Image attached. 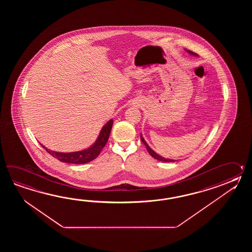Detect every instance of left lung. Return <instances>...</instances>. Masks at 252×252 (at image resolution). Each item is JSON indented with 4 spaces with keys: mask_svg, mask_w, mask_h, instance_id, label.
Returning a JSON list of instances; mask_svg holds the SVG:
<instances>
[{
    "mask_svg": "<svg viewBox=\"0 0 252 252\" xmlns=\"http://www.w3.org/2000/svg\"><path fill=\"white\" fill-rule=\"evenodd\" d=\"M188 53L190 54V55H192V56H194V57H196V56H198L196 53H193V51H191V50H188V49H185ZM140 139H141V141L143 142V144L145 145V147L147 148V150L149 151V153H150V156L151 157H153L154 158L156 159H158V160L159 161H164V162H174L175 159H171V158H164V157H162V156L158 155L157 152H155L154 150H152L151 148H150V146L148 145V143L146 142V140H145L144 138H143V136H142V134H140Z\"/></svg>",
    "mask_w": 252,
    "mask_h": 252,
    "instance_id": "1",
    "label": "left lung"
}]
</instances>
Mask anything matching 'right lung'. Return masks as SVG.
<instances>
[{
  "label": "right lung",
  "instance_id": "add662e5",
  "mask_svg": "<svg viewBox=\"0 0 252 252\" xmlns=\"http://www.w3.org/2000/svg\"><path fill=\"white\" fill-rule=\"evenodd\" d=\"M113 124V120L112 119L102 127L95 142H94V144L86 150L75 151V152H57V151L48 150L44 145H40L48 151L50 155L53 156L54 158H58L61 162H65L70 164H86L96 158L103 149V147L107 143Z\"/></svg>",
  "mask_w": 252,
  "mask_h": 252
}]
</instances>
